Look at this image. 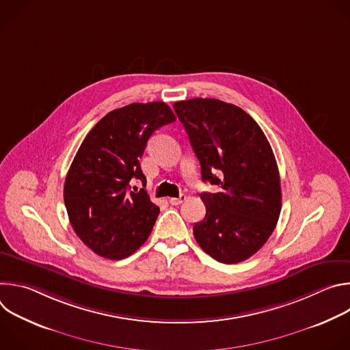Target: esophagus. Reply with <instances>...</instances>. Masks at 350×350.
Wrapping results in <instances>:
<instances>
[{
    "label": "esophagus",
    "instance_id": "esophagus-1",
    "mask_svg": "<svg viewBox=\"0 0 350 350\" xmlns=\"http://www.w3.org/2000/svg\"><path fill=\"white\" fill-rule=\"evenodd\" d=\"M185 193H180L178 195V198H169V202H170V205H180V204H183L184 201H185Z\"/></svg>",
    "mask_w": 350,
    "mask_h": 350
}]
</instances>
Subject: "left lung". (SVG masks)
I'll use <instances>...</instances> for the list:
<instances>
[{"instance_id":"1","label":"left lung","mask_w":350,"mask_h":350,"mask_svg":"<svg viewBox=\"0 0 350 350\" xmlns=\"http://www.w3.org/2000/svg\"><path fill=\"white\" fill-rule=\"evenodd\" d=\"M204 181L220 192L201 193L205 219L193 237L220 263L255 255L274 231L281 212V184L273 149L259 124L241 108L213 98L173 105Z\"/></svg>"}]
</instances>
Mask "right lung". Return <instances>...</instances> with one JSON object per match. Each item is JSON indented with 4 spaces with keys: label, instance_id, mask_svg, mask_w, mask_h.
<instances>
[{
    "label": "right lung",
    "instance_id": "right-lung-1",
    "mask_svg": "<svg viewBox=\"0 0 350 350\" xmlns=\"http://www.w3.org/2000/svg\"><path fill=\"white\" fill-rule=\"evenodd\" d=\"M176 116L165 103L130 104L99 120L85 135L66 174L64 199L77 237L111 260L130 256L148 239L159 215L144 188L139 159L155 130Z\"/></svg>",
    "mask_w": 350,
    "mask_h": 350
}]
</instances>
